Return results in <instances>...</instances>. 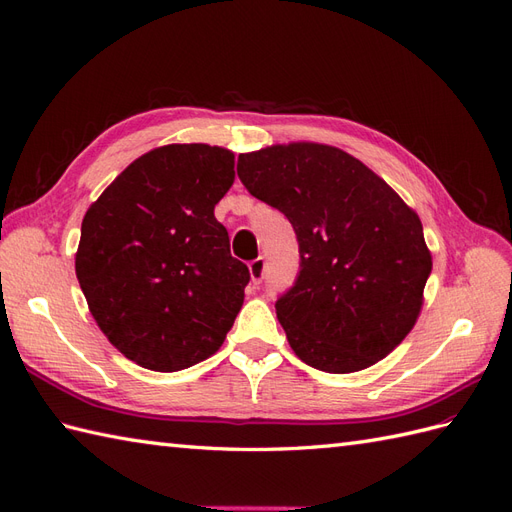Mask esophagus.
Segmentation results:
<instances>
[{"instance_id": "1", "label": "esophagus", "mask_w": 512, "mask_h": 512, "mask_svg": "<svg viewBox=\"0 0 512 512\" xmlns=\"http://www.w3.org/2000/svg\"><path fill=\"white\" fill-rule=\"evenodd\" d=\"M250 275L254 284L262 282V277H265V258H256L250 262Z\"/></svg>"}]
</instances>
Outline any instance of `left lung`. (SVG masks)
Masks as SVG:
<instances>
[{
  "mask_svg": "<svg viewBox=\"0 0 512 512\" xmlns=\"http://www.w3.org/2000/svg\"><path fill=\"white\" fill-rule=\"evenodd\" d=\"M237 173L297 232L301 271L275 303L294 354L352 374L404 342L421 314L431 252L416 211L391 185L350 153L305 141L241 153Z\"/></svg>",
  "mask_w": 512,
  "mask_h": 512,
  "instance_id": "obj_1",
  "label": "left lung"
}]
</instances>
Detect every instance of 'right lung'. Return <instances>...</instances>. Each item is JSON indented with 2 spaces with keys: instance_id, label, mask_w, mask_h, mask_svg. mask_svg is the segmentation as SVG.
<instances>
[{
  "instance_id": "1",
  "label": "right lung",
  "mask_w": 512,
  "mask_h": 512,
  "mask_svg": "<svg viewBox=\"0 0 512 512\" xmlns=\"http://www.w3.org/2000/svg\"><path fill=\"white\" fill-rule=\"evenodd\" d=\"M232 183L230 149L175 143L136 158L89 205L76 277L100 331L136 365L179 371L224 344L250 282L213 215Z\"/></svg>"
}]
</instances>
